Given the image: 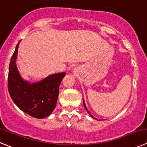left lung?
Here are the masks:
<instances>
[{
    "mask_svg": "<svg viewBox=\"0 0 147 147\" xmlns=\"http://www.w3.org/2000/svg\"><path fill=\"white\" fill-rule=\"evenodd\" d=\"M83 105H84V107H85V108H86V110H87V112H88V114H89V115H90V116H91V117H93V118H94V119H96V120H97V119H96V118H95V117H93L92 115H90V112H88V110L87 107H86V104H85V101H84V100H83Z\"/></svg>",
    "mask_w": 147,
    "mask_h": 147,
    "instance_id": "1",
    "label": "left lung"
}]
</instances>
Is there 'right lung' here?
<instances>
[{
	"label": "right lung",
	"instance_id": "right-lung-1",
	"mask_svg": "<svg viewBox=\"0 0 147 147\" xmlns=\"http://www.w3.org/2000/svg\"><path fill=\"white\" fill-rule=\"evenodd\" d=\"M20 42L16 45L9 64V94L15 105L23 112L36 118H44L50 115L57 106L59 85L66 74H53L34 83L23 80L16 65Z\"/></svg>",
	"mask_w": 147,
	"mask_h": 147
}]
</instances>
